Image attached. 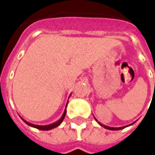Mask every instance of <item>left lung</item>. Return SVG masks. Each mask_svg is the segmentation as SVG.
<instances>
[{"label":"left lung","instance_id":"8db88e82","mask_svg":"<svg viewBox=\"0 0 155 155\" xmlns=\"http://www.w3.org/2000/svg\"><path fill=\"white\" fill-rule=\"evenodd\" d=\"M94 119L96 120V122H98V124L100 125L101 127H104V128H105V129H107V130H122V129H124V128H126V127H130V126H131V125H133L134 123H134H131V124L128 125V126H125V127H107V126H105V125L101 124V122H99L98 121H97V120L96 119V117H94Z\"/></svg>","mask_w":155,"mask_h":155}]
</instances>
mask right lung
I'll list each match as a JSON object with an SVG mask.
<instances>
[{"label":"right lung","mask_w":155,"mask_h":155,"mask_svg":"<svg viewBox=\"0 0 155 155\" xmlns=\"http://www.w3.org/2000/svg\"><path fill=\"white\" fill-rule=\"evenodd\" d=\"M68 101H69V100H68ZM67 104H68V101H67V103H66V106H65V110H64V113H63L62 116L61 117L60 119L58 120L57 122H54V123H52V124L46 125V126H39V125L32 124V123L27 122V121H25V120L23 119V118H22V120H23V121H24V122H25L27 125H28L29 127H33V128L38 129V130H52V129L56 128L57 127H58V126H59V125H60L61 123L62 122V121L64 120V118H65V114H66V106H67Z\"/></svg>","instance_id":"add662e5"}]
</instances>
